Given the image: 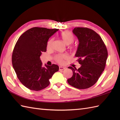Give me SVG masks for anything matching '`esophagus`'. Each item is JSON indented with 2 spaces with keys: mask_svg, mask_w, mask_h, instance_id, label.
<instances>
[{
  "mask_svg": "<svg viewBox=\"0 0 120 120\" xmlns=\"http://www.w3.org/2000/svg\"><path fill=\"white\" fill-rule=\"evenodd\" d=\"M65 67H59V70L60 71H62V70H64L65 69Z\"/></svg>",
  "mask_w": 120,
  "mask_h": 120,
  "instance_id": "34e87169",
  "label": "esophagus"
}]
</instances>
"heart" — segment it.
<instances>
[{"label": "heart", "mask_w": 120, "mask_h": 120, "mask_svg": "<svg viewBox=\"0 0 120 120\" xmlns=\"http://www.w3.org/2000/svg\"><path fill=\"white\" fill-rule=\"evenodd\" d=\"M61 38L62 39L63 41L66 44L68 45L72 43L74 41L75 38L74 35L70 31H65L62 32L60 34ZM53 42V39L48 41L47 44V48L50 49L52 47V45ZM68 58V56L67 54H59L56 56L55 59L59 63H63L64 60Z\"/></svg>", "instance_id": "1"}]
</instances>
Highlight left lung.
<instances>
[{
    "instance_id": "1",
    "label": "left lung",
    "mask_w": 120,
    "mask_h": 120,
    "mask_svg": "<svg viewBox=\"0 0 120 120\" xmlns=\"http://www.w3.org/2000/svg\"><path fill=\"white\" fill-rule=\"evenodd\" d=\"M73 32L79 41L75 57L81 67L78 69L68 68L72 70L73 76L68 82L76 88L87 89L97 82L105 69L107 49L101 37L93 30L76 27Z\"/></svg>"
}]
</instances>
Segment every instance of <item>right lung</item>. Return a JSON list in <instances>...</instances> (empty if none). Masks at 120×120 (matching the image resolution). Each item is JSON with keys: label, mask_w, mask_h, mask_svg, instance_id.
<instances>
[{"label": "right lung", "mask_w": 120, "mask_h": 120, "mask_svg": "<svg viewBox=\"0 0 120 120\" xmlns=\"http://www.w3.org/2000/svg\"><path fill=\"white\" fill-rule=\"evenodd\" d=\"M58 29L34 27L19 38L13 51L12 62L17 77L31 90L40 91L49 86V79L59 71L56 64L42 67L40 56L46 52L49 38Z\"/></svg>", "instance_id": "right-lung-1"}]
</instances>
